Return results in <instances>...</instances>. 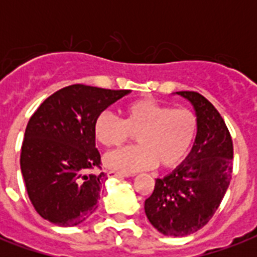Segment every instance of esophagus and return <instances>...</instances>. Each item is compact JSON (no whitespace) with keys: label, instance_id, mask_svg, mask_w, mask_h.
<instances>
[{"label":"esophagus","instance_id":"obj_1","mask_svg":"<svg viewBox=\"0 0 257 257\" xmlns=\"http://www.w3.org/2000/svg\"><path fill=\"white\" fill-rule=\"evenodd\" d=\"M128 175L125 173H120V172H114V171H109L108 172V177H116V179H122V177H126Z\"/></svg>","mask_w":257,"mask_h":257}]
</instances>
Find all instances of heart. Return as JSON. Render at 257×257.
Instances as JSON below:
<instances>
[{
    "label": "heart",
    "mask_w": 257,
    "mask_h": 257,
    "mask_svg": "<svg viewBox=\"0 0 257 257\" xmlns=\"http://www.w3.org/2000/svg\"><path fill=\"white\" fill-rule=\"evenodd\" d=\"M199 132L195 112L173 108L153 98L129 101L122 108V120L109 112L96 117L93 133L105 148H118L136 135L135 147L120 149L104 157L110 171L133 173L152 168H175L191 152Z\"/></svg>",
    "instance_id": "1"
}]
</instances>
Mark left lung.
I'll list each match as a JSON object with an SVG mask.
<instances>
[{"label": "left lung", "mask_w": 257, "mask_h": 257, "mask_svg": "<svg viewBox=\"0 0 257 257\" xmlns=\"http://www.w3.org/2000/svg\"><path fill=\"white\" fill-rule=\"evenodd\" d=\"M176 94L192 104L199 132L187 159L156 179L144 209L160 233L183 237L203 228L219 208L232 177L233 144L223 117L205 97L188 90Z\"/></svg>", "instance_id": "obj_1"}]
</instances>
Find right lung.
<instances>
[{"label":"right lung","mask_w":257,"mask_h":257,"mask_svg":"<svg viewBox=\"0 0 257 257\" xmlns=\"http://www.w3.org/2000/svg\"><path fill=\"white\" fill-rule=\"evenodd\" d=\"M129 90L66 86L30 117L21 148V172L37 213L60 227H74L96 211L106 181L93 125Z\"/></svg>","instance_id":"1"}]
</instances>
